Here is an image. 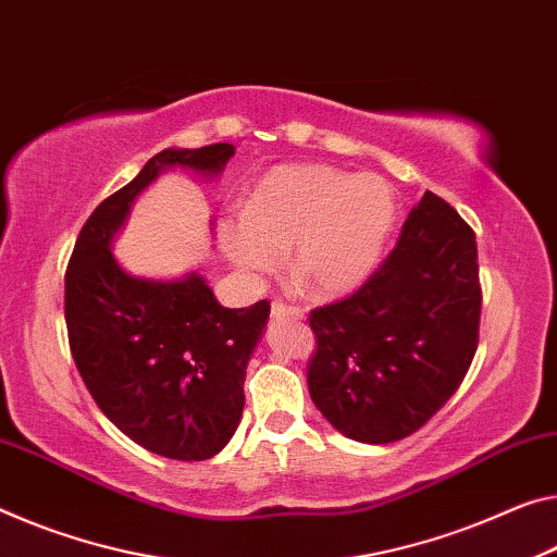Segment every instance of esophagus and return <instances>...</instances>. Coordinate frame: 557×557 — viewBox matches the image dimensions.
<instances>
[{
	"mask_svg": "<svg viewBox=\"0 0 557 557\" xmlns=\"http://www.w3.org/2000/svg\"><path fill=\"white\" fill-rule=\"evenodd\" d=\"M305 312L299 310L297 305H287L277 299V302H272V320H302Z\"/></svg>",
	"mask_w": 557,
	"mask_h": 557,
	"instance_id": "obj_1",
	"label": "esophagus"
}]
</instances>
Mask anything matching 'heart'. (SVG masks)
I'll use <instances>...</instances> for the list:
<instances>
[{"label": "heart", "mask_w": 557, "mask_h": 557, "mask_svg": "<svg viewBox=\"0 0 557 557\" xmlns=\"http://www.w3.org/2000/svg\"><path fill=\"white\" fill-rule=\"evenodd\" d=\"M396 215V193L382 175L299 163L272 168L243 215L220 220L218 235L245 272H272L289 247L295 277L320 295H342L372 275Z\"/></svg>", "instance_id": "b5f03b06"}]
</instances>
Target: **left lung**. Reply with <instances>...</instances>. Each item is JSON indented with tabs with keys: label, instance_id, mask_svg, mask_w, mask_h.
<instances>
[{
	"label": "left lung",
	"instance_id": "obj_1",
	"mask_svg": "<svg viewBox=\"0 0 557 557\" xmlns=\"http://www.w3.org/2000/svg\"><path fill=\"white\" fill-rule=\"evenodd\" d=\"M481 299L471 225L426 190L374 275L355 295L310 312L314 406L361 444L411 436L469 372Z\"/></svg>",
	"mask_w": 557,
	"mask_h": 557
}]
</instances>
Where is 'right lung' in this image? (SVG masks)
<instances>
[{"instance_id": "1", "label": "right lung", "mask_w": 557, "mask_h": 557, "mask_svg": "<svg viewBox=\"0 0 557 557\" xmlns=\"http://www.w3.org/2000/svg\"><path fill=\"white\" fill-rule=\"evenodd\" d=\"M233 156L231 144L156 153L86 220L64 277L69 347L88 394L131 441L175 461H206L233 438L270 302L227 310L200 275L131 277L111 237L163 168L218 175Z\"/></svg>"}]
</instances>
